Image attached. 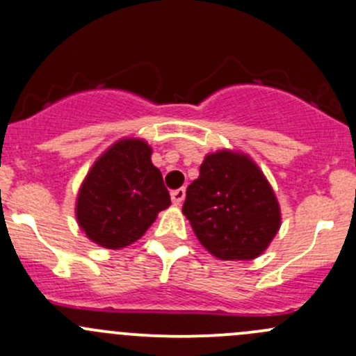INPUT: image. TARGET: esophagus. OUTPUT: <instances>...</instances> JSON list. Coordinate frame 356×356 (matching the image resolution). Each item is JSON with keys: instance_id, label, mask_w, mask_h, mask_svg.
I'll list each match as a JSON object with an SVG mask.
<instances>
[{"instance_id": "esophagus-1", "label": "esophagus", "mask_w": 356, "mask_h": 356, "mask_svg": "<svg viewBox=\"0 0 356 356\" xmlns=\"http://www.w3.org/2000/svg\"><path fill=\"white\" fill-rule=\"evenodd\" d=\"M170 197H172V203H174L175 207H181L182 201H184V197H186V189L181 188V189L172 191Z\"/></svg>"}]
</instances>
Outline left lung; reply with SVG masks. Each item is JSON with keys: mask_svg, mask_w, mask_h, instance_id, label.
<instances>
[{"mask_svg": "<svg viewBox=\"0 0 356 356\" xmlns=\"http://www.w3.org/2000/svg\"><path fill=\"white\" fill-rule=\"evenodd\" d=\"M182 213L201 245L223 261H249L268 249L282 227L271 184L247 153L218 149L204 156L186 191Z\"/></svg>", "mask_w": 356, "mask_h": 356, "instance_id": "8db88e82", "label": "left lung"}]
</instances>
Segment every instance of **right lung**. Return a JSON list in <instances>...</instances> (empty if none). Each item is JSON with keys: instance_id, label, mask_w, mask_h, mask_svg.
<instances>
[{"instance_id": "obj_1", "label": "right lung", "mask_w": 356, "mask_h": 356, "mask_svg": "<svg viewBox=\"0 0 356 356\" xmlns=\"http://www.w3.org/2000/svg\"><path fill=\"white\" fill-rule=\"evenodd\" d=\"M170 207L162 172L152 163V147L122 138L95 160L76 197V222L104 249H122L145 235Z\"/></svg>"}]
</instances>
